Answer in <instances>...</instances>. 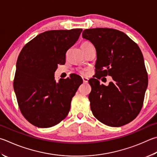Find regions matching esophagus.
I'll return each mask as SVG.
<instances>
[{
	"label": "esophagus",
	"mask_w": 157,
	"mask_h": 157,
	"mask_svg": "<svg viewBox=\"0 0 157 157\" xmlns=\"http://www.w3.org/2000/svg\"><path fill=\"white\" fill-rule=\"evenodd\" d=\"M82 79H83L84 83H87V82H88V78H82Z\"/></svg>",
	"instance_id": "esophagus-1"
}]
</instances>
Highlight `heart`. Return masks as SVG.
<instances>
[{
    "label": "heart",
    "mask_w": 157,
    "mask_h": 157,
    "mask_svg": "<svg viewBox=\"0 0 157 157\" xmlns=\"http://www.w3.org/2000/svg\"><path fill=\"white\" fill-rule=\"evenodd\" d=\"M90 44H92L90 43V42H88V41H85L82 44L81 46H87V45H90ZM81 73L82 74V75H84V74H85V73L84 72V71H81Z\"/></svg>",
    "instance_id": "obj_1"
}]
</instances>
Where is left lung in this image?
Wrapping results in <instances>:
<instances>
[{
    "label": "left lung",
    "mask_w": 157,
    "mask_h": 157,
    "mask_svg": "<svg viewBox=\"0 0 157 157\" xmlns=\"http://www.w3.org/2000/svg\"><path fill=\"white\" fill-rule=\"evenodd\" d=\"M82 36L96 49L95 78L110 75L113 79L108 86L100 85L95 78L88 81L93 115L108 126L130 123L140 113L147 86L140 48L126 33L109 28L85 29Z\"/></svg>",
    "instance_id": "obj_1"
}]
</instances>
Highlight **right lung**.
<instances>
[{
  "label": "right lung",
  "mask_w": 157,
  "mask_h": 157,
  "mask_svg": "<svg viewBox=\"0 0 157 157\" xmlns=\"http://www.w3.org/2000/svg\"><path fill=\"white\" fill-rule=\"evenodd\" d=\"M82 29L44 31L25 45L16 63L13 88L22 115L38 128L56 126L67 116L71 102L83 80L75 74L54 79L58 65L66 62L67 51Z\"/></svg>",
  "instance_id": "right-lung-1"
}]
</instances>
